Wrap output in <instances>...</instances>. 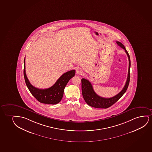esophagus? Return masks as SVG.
I'll use <instances>...</instances> for the list:
<instances>
[{
    "mask_svg": "<svg viewBox=\"0 0 152 152\" xmlns=\"http://www.w3.org/2000/svg\"><path fill=\"white\" fill-rule=\"evenodd\" d=\"M76 73H77V75H81L82 74V71L80 68H77L76 69Z\"/></svg>",
    "mask_w": 152,
    "mask_h": 152,
    "instance_id": "34e87169",
    "label": "esophagus"
}]
</instances>
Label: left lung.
I'll list each match as a JSON object with an SVG mask.
<instances>
[{
    "label": "left lung",
    "instance_id": "1",
    "mask_svg": "<svg viewBox=\"0 0 152 152\" xmlns=\"http://www.w3.org/2000/svg\"><path fill=\"white\" fill-rule=\"evenodd\" d=\"M117 44L121 48L125 50L127 56H128L129 61V71L127 77L126 82L123 89L115 96L110 98H105L98 96L92 87L91 82L87 79H83L81 80L82 82V93L85 101L88 105L93 107L98 108H107L115 104L119 100L120 98L123 96L126 92L127 89L129 86V83L130 81V68H131V60L129 53L127 51L125 47L121 42H117Z\"/></svg>",
    "mask_w": 152,
    "mask_h": 152
}]
</instances>
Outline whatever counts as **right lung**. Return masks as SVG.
Segmentation results:
<instances>
[{"label":"right lung","instance_id":"obj_1","mask_svg":"<svg viewBox=\"0 0 152 152\" xmlns=\"http://www.w3.org/2000/svg\"><path fill=\"white\" fill-rule=\"evenodd\" d=\"M25 58L24 60L23 75L26 84L31 94L38 101L44 104H58L61 101L64 88L69 80L75 75V70L67 71L61 75L52 86L48 88H37L30 83L26 74Z\"/></svg>","mask_w":152,"mask_h":152}]
</instances>
